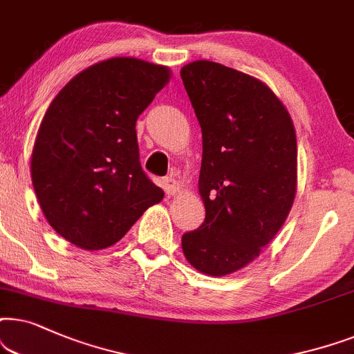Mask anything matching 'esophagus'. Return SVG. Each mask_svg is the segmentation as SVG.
Returning a JSON list of instances; mask_svg holds the SVG:
<instances>
[{
  "label": "esophagus",
  "mask_w": 354,
  "mask_h": 354,
  "mask_svg": "<svg viewBox=\"0 0 354 354\" xmlns=\"http://www.w3.org/2000/svg\"><path fill=\"white\" fill-rule=\"evenodd\" d=\"M163 189L168 196H176L178 192H180V185H178V181L171 176L165 178V180H163Z\"/></svg>",
  "instance_id": "obj_1"
}]
</instances>
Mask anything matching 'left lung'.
Here are the masks:
<instances>
[{
    "mask_svg": "<svg viewBox=\"0 0 354 354\" xmlns=\"http://www.w3.org/2000/svg\"><path fill=\"white\" fill-rule=\"evenodd\" d=\"M181 79L202 129L199 194L205 220L183 234L197 270L223 277L259 257L288 216L298 181L293 121L259 79L192 61Z\"/></svg>",
    "mask_w": 354,
    "mask_h": 354,
    "instance_id": "left-lung-1",
    "label": "left lung"
}]
</instances>
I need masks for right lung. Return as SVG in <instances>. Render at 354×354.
Here are the masks:
<instances>
[{"instance_id": "right-lung-1", "label": "right lung", "mask_w": 354, "mask_h": 354, "mask_svg": "<svg viewBox=\"0 0 354 354\" xmlns=\"http://www.w3.org/2000/svg\"><path fill=\"white\" fill-rule=\"evenodd\" d=\"M169 75L167 66L111 58L79 73L51 102L30 173L45 218L66 241L110 248L163 199L140 167L136 121Z\"/></svg>"}]
</instances>
